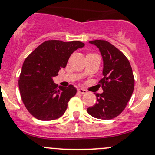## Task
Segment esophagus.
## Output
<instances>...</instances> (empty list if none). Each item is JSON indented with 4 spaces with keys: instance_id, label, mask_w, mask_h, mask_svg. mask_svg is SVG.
Listing matches in <instances>:
<instances>
[{
    "instance_id": "esophagus-1",
    "label": "esophagus",
    "mask_w": 155,
    "mask_h": 155,
    "mask_svg": "<svg viewBox=\"0 0 155 155\" xmlns=\"http://www.w3.org/2000/svg\"><path fill=\"white\" fill-rule=\"evenodd\" d=\"M78 92H79V93H81V94H85V93H87V91L86 90L81 89V88H80V89L78 90Z\"/></svg>"
}]
</instances>
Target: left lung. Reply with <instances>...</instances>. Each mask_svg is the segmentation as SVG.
Listing matches in <instances>:
<instances>
[{"label":"left lung","mask_w":155,"mask_h":155,"mask_svg":"<svg viewBox=\"0 0 155 155\" xmlns=\"http://www.w3.org/2000/svg\"><path fill=\"white\" fill-rule=\"evenodd\" d=\"M99 48L104 61V77L99 81L104 92L96 93V104L87 108V113L98 119L110 120L120 115L130 101L135 78L127 57L106 40L90 41Z\"/></svg>","instance_id":"left-lung-1"}]
</instances>
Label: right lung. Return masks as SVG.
<instances>
[{
	"instance_id": "1",
	"label": "right lung",
	"mask_w": 155,
	"mask_h": 155,
	"mask_svg": "<svg viewBox=\"0 0 155 155\" xmlns=\"http://www.w3.org/2000/svg\"><path fill=\"white\" fill-rule=\"evenodd\" d=\"M84 45L80 41L47 40L25 58L18 86L25 108L35 118L52 120L64 113L76 89L71 84L57 88L52 78L61 68H65L73 52Z\"/></svg>"
}]
</instances>
